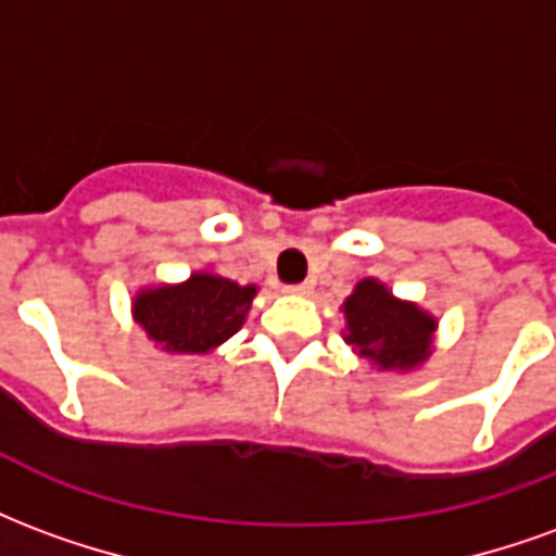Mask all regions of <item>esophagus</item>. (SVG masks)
I'll use <instances>...</instances> for the list:
<instances>
[{
  "instance_id": "obj_1",
  "label": "esophagus",
  "mask_w": 556,
  "mask_h": 556,
  "mask_svg": "<svg viewBox=\"0 0 556 556\" xmlns=\"http://www.w3.org/2000/svg\"><path fill=\"white\" fill-rule=\"evenodd\" d=\"M289 294H298V298H306V294H313V282H301V286H289Z\"/></svg>"
}]
</instances>
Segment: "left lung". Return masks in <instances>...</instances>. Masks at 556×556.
<instances>
[{
  "mask_svg": "<svg viewBox=\"0 0 556 556\" xmlns=\"http://www.w3.org/2000/svg\"><path fill=\"white\" fill-rule=\"evenodd\" d=\"M345 313V342L384 372H408L429 361L431 339L438 330L434 315L422 313L417 303L399 301L378 279H361Z\"/></svg>",
  "mask_w": 556,
  "mask_h": 556,
  "instance_id": "8db88e82",
  "label": "left lung"
}]
</instances>
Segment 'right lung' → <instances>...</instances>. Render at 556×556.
Wrapping results in <instances>:
<instances>
[{
    "label": "right lung",
    "mask_w": 556,
    "mask_h": 556,
    "mask_svg": "<svg viewBox=\"0 0 556 556\" xmlns=\"http://www.w3.org/2000/svg\"><path fill=\"white\" fill-rule=\"evenodd\" d=\"M255 291V286H238L211 270H199L178 286L139 291L134 321L169 354H207L241 330Z\"/></svg>",
    "instance_id": "obj_1"
}]
</instances>
